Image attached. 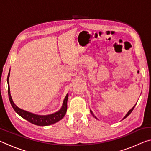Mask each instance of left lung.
<instances>
[{"label":"left lung","instance_id":"obj_1","mask_svg":"<svg viewBox=\"0 0 151 151\" xmlns=\"http://www.w3.org/2000/svg\"><path fill=\"white\" fill-rule=\"evenodd\" d=\"M136 104H135V105H134V106L133 107H132V109H131V110H130V111H129V112H127V114H126V115H125V116L124 117V118H123V119H124L125 118H127V117L128 116H129L130 114H131V112H132V111H133V109H134V106H136ZM90 112H91V113L92 114H93V116H94V117H95V119H97V118H96V117L95 116H94V114L93 113V112H92V111H91V110H90Z\"/></svg>","mask_w":151,"mask_h":151}]
</instances>
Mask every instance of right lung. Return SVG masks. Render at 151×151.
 Here are the masks:
<instances>
[{
    "label": "right lung",
    "instance_id": "obj_1",
    "mask_svg": "<svg viewBox=\"0 0 151 151\" xmlns=\"http://www.w3.org/2000/svg\"><path fill=\"white\" fill-rule=\"evenodd\" d=\"M9 76L10 70L8 75V77H7V83H8V94L10 103H11L12 108L14 109L15 112H16L18 114H19L22 118L26 119L27 121L31 122V123L35 125H38V126H48V125L56 123V122L59 121L60 120L62 119L63 117L65 116L66 112V110H67V101L68 96V94H66L65 99H64L63 106L59 111L55 112V113L53 114H48V115H38V114L31 113V112L26 111H24V110L20 109V108H19V107L14 103V102L12 101V97L11 95L10 86L9 83Z\"/></svg>",
    "mask_w": 151,
    "mask_h": 151
}]
</instances>
